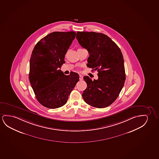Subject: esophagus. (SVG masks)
I'll list each match as a JSON object with an SVG mask.
<instances>
[{"mask_svg": "<svg viewBox=\"0 0 159 159\" xmlns=\"http://www.w3.org/2000/svg\"><path fill=\"white\" fill-rule=\"evenodd\" d=\"M79 79H80V80H83V76L81 75H79Z\"/></svg>", "mask_w": 159, "mask_h": 159, "instance_id": "esophagus-1", "label": "esophagus"}]
</instances>
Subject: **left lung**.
Returning a JSON list of instances; mask_svg holds the SVG:
<instances>
[{
  "mask_svg": "<svg viewBox=\"0 0 159 159\" xmlns=\"http://www.w3.org/2000/svg\"><path fill=\"white\" fill-rule=\"evenodd\" d=\"M76 38L90 54L87 66L98 71L97 80L84 77L87 84L82 94L84 100L98 108L110 106L119 96L126 79L122 52L117 45L103 33L78 32Z\"/></svg>",
  "mask_w": 159,
  "mask_h": 159,
  "instance_id": "obj_1",
  "label": "left lung"
}]
</instances>
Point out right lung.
Returning a JSON list of instances; mask_svg holds the SVG:
<instances>
[{"label": "right lung", "mask_w": 159, "mask_h": 159, "mask_svg": "<svg viewBox=\"0 0 159 159\" xmlns=\"http://www.w3.org/2000/svg\"><path fill=\"white\" fill-rule=\"evenodd\" d=\"M75 35L74 32H54L42 38L33 50L30 81L38 101L46 108L64 106L79 80L78 74L66 75L59 69Z\"/></svg>", "instance_id": "add662e5"}]
</instances>
